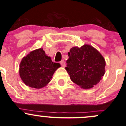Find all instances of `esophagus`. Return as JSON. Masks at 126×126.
I'll return each mask as SVG.
<instances>
[{
    "mask_svg": "<svg viewBox=\"0 0 126 126\" xmlns=\"http://www.w3.org/2000/svg\"><path fill=\"white\" fill-rule=\"evenodd\" d=\"M60 63L62 65V66H63V67H65V63L64 60H62L60 62Z\"/></svg>",
    "mask_w": 126,
    "mask_h": 126,
    "instance_id": "esophagus-1",
    "label": "esophagus"
}]
</instances>
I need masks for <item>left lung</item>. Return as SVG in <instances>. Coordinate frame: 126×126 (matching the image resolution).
Wrapping results in <instances>:
<instances>
[{"label":"left lung","mask_w":126,"mask_h":126,"mask_svg":"<svg viewBox=\"0 0 126 126\" xmlns=\"http://www.w3.org/2000/svg\"><path fill=\"white\" fill-rule=\"evenodd\" d=\"M65 69L72 82L84 89L93 88L105 74L106 61L101 54L92 46L73 47L68 53Z\"/></svg>","instance_id":"8db88e82"}]
</instances>
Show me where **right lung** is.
<instances>
[{"instance_id": "obj_1", "label": "right lung", "mask_w": 126, "mask_h": 126, "mask_svg": "<svg viewBox=\"0 0 126 126\" xmlns=\"http://www.w3.org/2000/svg\"><path fill=\"white\" fill-rule=\"evenodd\" d=\"M60 66V63L52 61L42 48L37 49L22 58L19 75L26 85L39 89L50 82L55 71Z\"/></svg>"}]
</instances>
